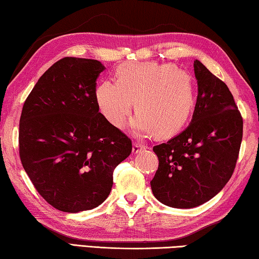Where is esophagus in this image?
<instances>
[{
    "instance_id": "obj_1",
    "label": "esophagus",
    "mask_w": 259,
    "mask_h": 259,
    "mask_svg": "<svg viewBox=\"0 0 259 259\" xmlns=\"http://www.w3.org/2000/svg\"><path fill=\"white\" fill-rule=\"evenodd\" d=\"M142 150H144V146H143V144H140V143H134V144H133L132 152L134 153V155H137V153L141 152Z\"/></svg>"
}]
</instances>
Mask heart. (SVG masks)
Segmentation results:
<instances>
[{
  "label": "heart",
  "mask_w": 259,
  "mask_h": 259,
  "mask_svg": "<svg viewBox=\"0 0 259 259\" xmlns=\"http://www.w3.org/2000/svg\"><path fill=\"white\" fill-rule=\"evenodd\" d=\"M116 76L95 90L100 111L111 125H124L134 101L138 113L130 128L138 137H170L189 122L197 103V83L189 72L173 63L125 62Z\"/></svg>",
  "instance_id": "obj_1"
}]
</instances>
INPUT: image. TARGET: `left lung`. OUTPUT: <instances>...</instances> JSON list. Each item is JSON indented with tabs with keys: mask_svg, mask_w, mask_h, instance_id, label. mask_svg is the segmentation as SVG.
<instances>
[{
	"mask_svg": "<svg viewBox=\"0 0 259 259\" xmlns=\"http://www.w3.org/2000/svg\"><path fill=\"white\" fill-rule=\"evenodd\" d=\"M193 67L198 98L192 120L153 147L159 166L152 193L173 208L198 207L214 198L232 176L242 141V117L229 88L199 60Z\"/></svg>",
	"mask_w": 259,
	"mask_h": 259,
	"instance_id": "1",
	"label": "left lung"
}]
</instances>
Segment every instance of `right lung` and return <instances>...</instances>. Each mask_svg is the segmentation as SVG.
Wrapping results in <instances>:
<instances>
[{"instance_id": "right-lung-1", "label": "right lung", "mask_w": 259, "mask_h": 259, "mask_svg": "<svg viewBox=\"0 0 259 259\" xmlns=\"http://www.w3.org/2000/svg\"><path fill=\"white\" fill-rule=\"evenodd\" d=\"M104 69L98 60L63 58L40 76L22 107L21 164L37 192L61 211L101 205L113 170L132 152L131 139L99 112L95 90Z\"/></svg>"}]
</instances>
